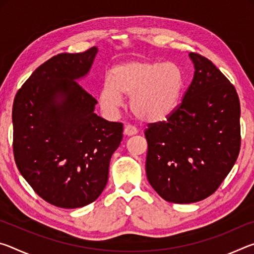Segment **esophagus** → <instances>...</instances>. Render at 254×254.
Listing matches in <instances>:
<instances>
[{"mask_svg": "<svg viewBox=\"0 0 254 254\" xmlns=\"http://www.w3.org/2000/svg\"><path fill=\"white\" fill-rule=\"evenodd\" d=\"M136 133H137V128L134 126H131V124H127V126L124 127V134L133 135V134H136Z\"/></svg>", "mask_w": 254, "mask_h": 254, "instance_id": "esophagus-1", "label": "esophagus"}]
</instances>
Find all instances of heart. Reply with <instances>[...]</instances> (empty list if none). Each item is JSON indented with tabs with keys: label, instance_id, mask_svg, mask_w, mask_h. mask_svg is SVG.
<instances>
[{
	"label": "heart",
	"instance_id": "heart-1",
	"mask_svg": "<svg viewBox=\"0 0 254 254\" xmlns=\"http://www.w3.org/2000/svg\"><path fill=\"white\" fill-rule=\"evenodd\" d=\"M184 72L175 63L133 60L113 68L100 91V105L106 113L121 109L124 96H130V109L144 122L168 119L182 98Z\"/></svg>",
	"mask_w": 254,
	"mask_h": 254
}]
</instances>
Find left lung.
<instances>
[{"mask_svg": "<svg viewBox=\"0 0 254 254\" xmlns=\"http://www.w3.org/2000/svg\"><path fill=\"white\" fill-rule=\"evenodd\" d=\"M195 72L167 121L149 123L145 171L163 199L190 204L214 194L233 168L241 147L240 100L222 71L190 53Z\"/></svg>", "mask_w": 254, "mask_h": 254, "instance_id": "left-lung-1", "label": "left lung"}]
</instances>
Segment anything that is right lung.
I'll list each match as a JSON object with an SVG mask.
<instances>
[{
  "label": "right lung",
  "instance_id": "1",
  "mask_svg": "<svg viewBox=\"0 0 254 254\" xmlns=\"http://www.w3.org/2000/svg\"><path fill=\"white\" fill-rule=\"evenodd\" d=\"M97 51L92 47L54 56L32 72L13 102L16 167L33 190L57 207H83L98 198L122 141L123 124L97 117V101L77 81Z\"/></svg>",
  "mask_w": 254,
  "mask_h": 254
}]
</instances>
